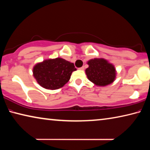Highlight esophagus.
I'll list each match as a JSON object with an SVG mask.
<instances>
[{
  "mask_svg": "<svg viewBox=\"0 0 150 150\" xmlns=\"http://www.w3.org/2000/svg\"><path fill=\"white\" fill-rule=\"evenodd\" d=\"M84 69V67H82L79 68V70H83Z\"/></svg>",
  "mask_w": 150,
  "mask_h": 150,
  "instance_id": "34e87169",
  "label": "esophagus"
}]
</instances>
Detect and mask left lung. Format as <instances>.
<instances>
[{"label":"left lung","instance_id":"8db88e82","mask_svg":"<svg viewBox=\"0 0 150 150\" xmlns=\"http://www.w3.org/2000/svg\"><path fill=\"white\" fill-rule=\"evenodd\" d=\"M85 69L87 77L97 86L104 87L111 84L115 80L117 71L115 66L103 58H95L87 61Z\"/></svg>","mask_w":150,"mask_h":150}]
</instances>
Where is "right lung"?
<instances>
[{
	"mask_svg": "<svg viewBox=\"0 0 150 150\" xmlns=\"http://www.w3.org/2000/svg\"><path fill=\"white\" fill-rule=\"evenodd\" d=\"M76 70L73 63L57 57L37 63L33 67V73L42 87L55 90L63 87L69 81L71 73Z\"/></svg>",
	"mask_w": 150,
	"mask_h": 150,
	"instance_id": "1",
	"label": "right lung"
}]
</instances>
